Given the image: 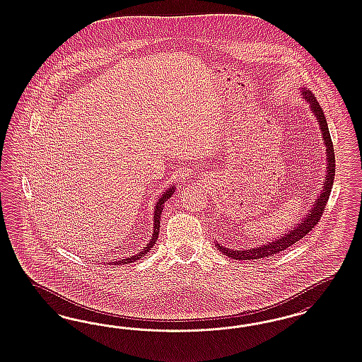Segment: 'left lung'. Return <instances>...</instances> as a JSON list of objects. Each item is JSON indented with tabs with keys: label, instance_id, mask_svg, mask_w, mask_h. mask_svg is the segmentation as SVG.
<instances>
[{
	"label": "left lung",
	"instance_id": "left-lung-1",
	"mask_svg": "<svg viewBox=\"0 0 362 362\" xmlns=\"http://www.w3.org/2000/svg\"><path fill=\"white\" fill-rule=\"evenodd\" d=\"M303 94L307 99V102L310 103V109L316 114L317 121L320 122V127H321V134L324 136L325 141V146H327V159H328V174H327V179H325V185H324V189L322 194L318 197L316 200L315 207L310 211V214H308L307 218L303 220V223H300L295 230H291L288 233H285V236H281L280 239L272 241L267 245H262L257 248H251V250H245V251H236V250H228L220 244H216L219 251L227 256H230L235 260H259V259H264V257H269L274 256L276 253H280L281 251L286 250L288 247H291L292 244H295L298 240H301L304 236H307L310 230L316 227L318 224V220L321 219L324 211H325V206L328 203L329 195L332 192V187H333V180H334V175H336V158H334V150H333V142L329 134L328 123L325 119L324 111L321 109L320 103L317 102V98L312 94V91L309 90H303Z\"/></svg>",
	"mask_w": 362,
	"mask_h": 362
}]
</instances>
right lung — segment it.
I'll list each match as a JSON object with an SVG mask.
<instances>
[{
    "label": "right lung",
    "mask_w": 362,
    "mask_h": 362,
    "mask_svg": "<svg viewBox=\"0 0 362 362\" xmlns=\"http://www.w3.org/2000/svg\"><path fill=\"white\" fill-rule=\"evenodd\" d=\"M174 191H175V188H168L167 191H165V194L160 197V199L158 200V203H156V206H155V214H153V238H151V240L148 241V244L143 248L141 252L138 253V255H134L132 257H127V259H121V260H117V262H112V264H129L134 263V262H136L138 259H141L142 256L144 255H147V252L151 250L153 247V244H155V241L158 239V235H159V227H160V215H162V209L165 207V203L170 199V197H173V194H174Z\"/></svg>",
    "instance_id": "right-lung-1"
}]
</instances>
